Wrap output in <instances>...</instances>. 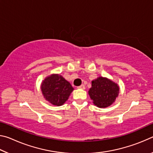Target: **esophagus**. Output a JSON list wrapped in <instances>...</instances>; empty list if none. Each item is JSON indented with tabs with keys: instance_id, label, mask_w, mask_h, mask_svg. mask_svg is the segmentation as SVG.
<instances>
[{
	"instance_id": "34e87169",
	"label": "esophagus",
	"mask_w": 153,
	"mask_h": 153,
	"mask_svg": "<svg viewBox=\"0 0 153 153\" xmlns=\"http://www.w3.org/2000/svg\"><path fill=\"white\" fill-rule=\"evenodd\" d=\"M77 88L78 89H82V90H84L85 89V86L84 85H81V86H78L77 87Z\"/></svg>"
}]
</instances>
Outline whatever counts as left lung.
Returning <instances> with one entry per match:
<instances>
[{
    "instance_id": "left-lung-1",
    "label": "left lung",
    "mask_w": 153,
    "mask_h": 153,
    "mask_svg": "<svg viewBox=\"0 0 153 153\" xmlns=\"http://www.w3.org/2000/svg\"><path fill=\"white\" fill-rule=\"evenodd\" d=\"M120 93L117 83L105 77H98L92 81L88 94L94 105L99 108H106L115 101Z\"/></svg>"
}]
</instances>
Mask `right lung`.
Listing matches in <instances>:
<instances>
[{
    "label": "right lung",
    "instance_id": "obj_1",
    "mask_svg": "<svg viewBox=\"0 0 153 153\" xmlns=\"http://www.w3.org/2000/svg\"><path fill=\"white\" fill-rule=\"evenodd\" d=\"M40 88L45 100L55 106L63 105L74 90L70 83L58 74L46 77Z\"/></svg>",
    "mask_w": 153,
    "mask_h": 153
}]
</instances>
